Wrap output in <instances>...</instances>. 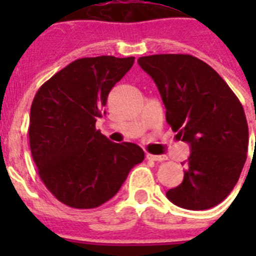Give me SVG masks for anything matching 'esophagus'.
I'll list each match as a JSON object with an SVG mask.
<instances>
[{"label": "esophagus", "instance_id": "obj_1", "mask_svg": "<svg viewBox=\"0 0 256 256\" xmlns=\"http://www.w3.org/2000/svg\"><path fill=\"white\" fill-rule=\"evenodd\" d=\"M146 160H156V162H162V160H168L166 156H152V154H146Z\"/></svg>", "mask_w": 256, "mask_h": 256}]
</instances>
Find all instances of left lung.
<instances>
[{
  "instance_id": "1",
  "label": "left lung",
  "mask_w": 256,
  "mask_h": 256,
  "mask_svg": "<svg viewBox=\"0 0 256 256\" xmlns=\"http://www.w3.org/2000/svg\"><path fill=\"white\" fill-rule=\"evenodd\" d=\"M138 64L156 82L172 132L191 148L182 183L166 196L187 210L216 206L234 188L247 158L242 104L211 66L190 54H154Z\"/></svg>"
}]
</instances>
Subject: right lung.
<instances>
[{
    "label": "right lung",
    "instance_id": "obj_1",
    "mask_svg": "<svg viewBox=\"0 0 256 256\" xmlns=\"http://www.w3.org/2000/svg\"><path fill=\"white\" fill-rule=\"evenodd\" d=\"M134 57L80 58L38 88L30 108L29 144L46 188L73 208L112 199L144 158L136 144H114L96 128L108 96Z\"/></svg>",
    "mask_w": 256,
    "mask_h": 256
}]
</instances>
